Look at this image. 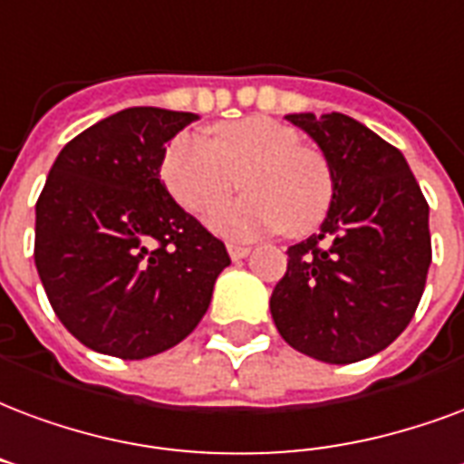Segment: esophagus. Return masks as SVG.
<instances>
[{"mask_svg": "<svg viewBox=\"0 0 464 464\" xmlns=\"http://www.w3.org/2000/svg\"><path fill=\"white\" fill-rule=\"evenodd\" d=\"M250 253L248 246H238V243H228V256H231L233 260H241L246 258Z\"/></svg>", "mask_w": 464, "mask_h": 464, "instance_id": "esophagus-1", "label": "esophagus"}]
</instances>
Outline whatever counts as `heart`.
Wrapping results in <instances>:
<instances>
[{
  "label": "heart",
  "mask_w": 464,
  "mask_h": 464,
  "mask_svg": "<svg viewBox=\"0 0 464 464\" xmlns=\"http://www.w3.org/2000/svg\"><path fill=\"white\" fill-rule=\"evenodd\" d=\"M160 174L174 201L198 218L231 197L241 177L246 197L208 221L216 233L238 241L277 228L293 238L307 236L334 198L327 157L302 145L293 127L263 115L218 125L211 140L181 132L164 150Z\"/></svg>",
  "instance_id": "obj_1"
}]
</instances>
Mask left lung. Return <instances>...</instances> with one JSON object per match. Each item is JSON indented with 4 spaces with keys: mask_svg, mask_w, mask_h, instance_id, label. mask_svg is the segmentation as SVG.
I'll return each instance as SVG.
<instances>
[{
    "mask_svg": "<svg viewBox=\"0 0 464 464\" xmlns=\"http://www.w3.org/2000/svg\"><path fill=\"white\" fill-rule=\"evenodd\" d=\"M324 152L334 198L322 231L287 248L270 297L280 337L327 363H354L408 327L433 258L428 201L406 157L342 112L287 115Z\"/></svg>",
    "mask_w": 464,
    "mask_h": 464,
    "instance_id": "obj_1",
    "label": "left lung"
}]
</instances>
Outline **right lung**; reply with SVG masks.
<instances>
[{"instance_id":"obj_1","label":"right lung","mask_w":464,"mask_h":464,"mask_svg":"<svg viewBox=\"0 0 464 464\" xmlns=\"http://www.w3.org/2000/svg\"><path fill=\"white\" fill-rule=\"evenodd\" d=\"M194 112L127 108L73 137L36 201L34 260L63 327L92 352L147 359L188 337L231 258L160 181Z\"/></svg>"}]
</instances>
